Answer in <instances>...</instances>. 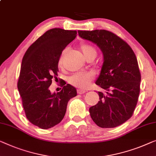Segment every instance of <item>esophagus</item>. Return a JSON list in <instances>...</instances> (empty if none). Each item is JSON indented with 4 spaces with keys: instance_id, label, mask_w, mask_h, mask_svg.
Masks as SVG:
<instances>
[{
    "instance_id": "34e87169",
    "label": "esophagus",
    "mask_w": 156,
    "mask_h": 156,
    "mask_svg": "<svg viewBox=\"0 0 156 156\" xmlns=\"http://www.w3.org/2000/svg\"><path fill=\"white\" fill-rule=\"evenodd\" d=\"M76 91H77V93L78 94H84L86 91V90H84V89H78L77 90H76Z\"/></svg>"
}]
</instances>
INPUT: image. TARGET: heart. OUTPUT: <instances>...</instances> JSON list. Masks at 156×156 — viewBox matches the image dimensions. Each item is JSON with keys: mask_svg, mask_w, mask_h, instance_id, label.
<instances>
[{"mask_svg": "<svg viewBox=\"0 0 156 156\" xmlns=\"http://www.w3.org/2000/svg\"><path fill=\"white\" fill-rule=\"evenodd\" d=\"M82 52L83 57L86 59L90 57H96V51L91 45L89 44L82 43L79 47ZM65 54V51H63L61 53L59 59H58V66L62 68L63 66V59ZM94 78V74L92 72H87V73H74L71 76H69L68 82L71 85L74 87L84 89L87 88L89 83H91Z\"/></svg>", "mask_w": 156, "mask_h": 156, "instance_id": "heart-1", "label": "heart"}]
</instances>
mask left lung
<instances>
[{
	"instance_id": "8db88e82",
	"label": "left lung",
	"mask_w": 156,
	"mask_h": 156,
	"mask_svg": "<svg viewBox=\"0 0 156 156\" xmlns=\"http://www.w3.org/2000/svg\"><path fill=\"white\" fill-rule=\"evenodd\" d=\"M78 34L99 47L104 60L96 83L105 93L98 91L99 101L89 108L90 115L101 128L118 127L132 116L138 101L141 74L136 55L111 31L79 30Z\"/></svg>"
}]
</instances>
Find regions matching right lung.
I'll return each instance as SVG.
<instances>
[{
  "label": "right lung",
  "mask_w": 156,
  "mask_h": 156,
  "mask_svg": "<svg viewBox=\"0 0 156 156\" xmlns=\"http://www.w3.org/2000/svg\"><path fill=\"white\" fill-rule=\"evenodd\" d=\"M76 34V31L60 28L48 30L29 47L22 59L17 89L27 118L41 129L59 124L68 101L76 96V89L69 83L57 94H51L48 89L58 76L62 51Z\"/></svg>",
  "instance_id": "right-lung-1"
}]
</instances>
